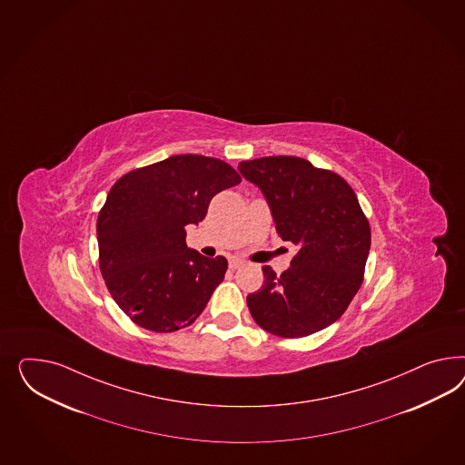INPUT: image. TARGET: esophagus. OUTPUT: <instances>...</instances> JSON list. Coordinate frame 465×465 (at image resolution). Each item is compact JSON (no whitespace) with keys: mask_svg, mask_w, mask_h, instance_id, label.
<instances>
[{"mask_svg":"<svg viewBox=\"0 0 465 465\" xmlns=\"http://www.w3.org/2000/svg\"><path fill=\"white\" fill-rule=\"evenodd\" d=\"M242 265H244V262L239 260V258H231V260H229V268H232V270H238V268H241Z\"/></svg>","mask_w":465,"mask_h":465,"instance_id":"esophagus-1","label":"esophagus"}]
</instances>
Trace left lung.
<instances>
[{"instance_id":"1","label":"left lung","mask_w":465,"mask_h":465,"mask_svg":"<svg viewBox=\"0 0 465 465\" xmlns=\"http://www.w3.org/2000/svg\"><path fill=\"white\" fill-rule=\"evenodd\" d=\"M239 173L262 190L280 238L299 246L289 270L263 266V285L246 302L260 328L302 338L341 318L359 292L371 226L345 180L295 156L241 161Z\"/></svg>"}]
</instances>
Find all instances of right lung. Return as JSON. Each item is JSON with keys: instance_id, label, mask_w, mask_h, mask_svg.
<instances>
[{"instance_id": "obj_1", "label": "right lung", "mask_w": 465, "mask_h": 465, "mask_svg": "<svg viewBox=\"0 0 465 465\" xmlns=\"http://www.w3.org/2000/svg\"><path fill=\"white\" fill-rule=\"evenodd\" d=\"M241 183L227 163L178 154L124 174L98 213L100 270L120 309L144 330L172 332L199 318L224 280V256L186 248L185 226L215 193Z\"/></svg>"}]
</instances>
